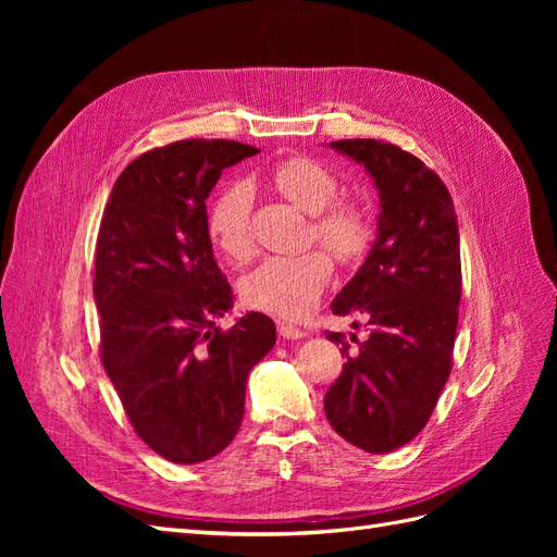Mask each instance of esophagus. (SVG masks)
I'll list each match as a JSON object with an SVG mask.
<instances>
[{
  "label": "esophagus",
  "mask_w": 557,
  "mask_h": 557,
  "mask_svg": "<svg viewBox=\"0 0 557 557\" xmlns=\"http://www.w3.org/2000/svg\"><path fill=\"white\" fill-rule=\"evenodd\" d=\"M278 334L283 336V339H290V342H297V339H305L307 336V332L301 330V327H297V325H293V323H285V320H278Z\"/></svg>",
  "instance_id": "1"
}]
</instances>
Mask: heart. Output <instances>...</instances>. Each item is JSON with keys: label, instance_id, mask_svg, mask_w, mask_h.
I'll return each mask as SVG.
<instances>
[{"label": "heart", "instance_id": "heart-1", "mask_svg": "<svg viewBox=\"0 0 557 557\" xmlns=\"http://www.w3.org/2000/svg\"><path fill=\"white\" fill-rule=\"evenodd\" d=\"M269 183L293 205L313 215V237L336 260H356L369 244L367 213L356 205H332L339 193V178L323 162L290 158L278 162ZM252 190L246 183H232L215 195L209 207V237L232 260H246L252 250L250 237ZM330 260L320 250L299 256L264 258L242 278V297L252 309L283 318L309 311L330 281Z\"/></svg>", "mask_w": 557, "mask_h": 557}]
</instances>
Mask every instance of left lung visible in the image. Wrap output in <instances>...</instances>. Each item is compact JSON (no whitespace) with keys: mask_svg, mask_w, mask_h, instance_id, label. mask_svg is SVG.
Masks as SVG:
<instances>
[{"mask_svg":"<svg viewBox=\"0 0 557 557\" xmlns=\"http://www.w3.org/2000/svg\"><path fill=\"white\" fill-rule=\"evenodd\" d=\"M364 166L379 193L376 239L332 313L372 330L346 356L325 416L367 453H391L425 428L450 374L460 276V230L444 181L407 150L376 139L325 144ZM358 327V323H352ZM327 339L348 352L342 332Z\"/></svg>","mask_w":557,"mask_h":557,"instance_id":"1","label":"left lung"}]
</instances>
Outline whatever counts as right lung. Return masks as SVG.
Listing matches in <instances>:
<instances>
[{"label":"right lung","instance_id":"obj_1","mask_svg":"<svg viewBox=\"0 0 557 557\" xmlns=\"http://www.w3.org/2000/svg\"><path fill=\"white\" fill-rule=\"evenodd\" d=\"M258 148L188 139L148 150L113 183L95 258L102 362L132 428L164 460L205 462L242 428L246 381L276 344L272 318L234 307L207 227L223 170Z\"/></svg>","mask_w":557,"mask_h":557}]
</instances>
